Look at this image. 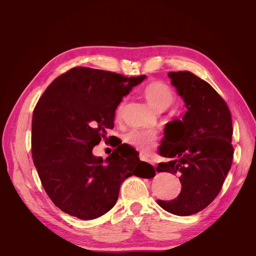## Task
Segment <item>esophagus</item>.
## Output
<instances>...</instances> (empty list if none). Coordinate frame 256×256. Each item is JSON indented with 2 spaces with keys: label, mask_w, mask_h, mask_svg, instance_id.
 <instances>
[{
  "label": "esophagus",
  "mask_w": 256,
  "mask_h": 256,
  "mask_svg": "<svg viewBox=\"0 0 256 256\" xmlns=\"http://www.w3.org/2000/svg\"><path fill=\"white\" fill-rule=\"evenodd\" d=\"M140 158H141V161H145V162H148V163H151V164H153L151 161H150L148 158H146L144 156V155H140ZM154 165V164H153Z\"/></svg>",
  "instance_id": "1"
}]
</instances>
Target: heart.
Segmentation results:
<instances>
[{
  "instance_id": "1",
  "label": "heart",
  "mask_w": 256,
  "mask_h": 256,
  "mask_svg": "<svg viewBox=\"0 0 256 256\" xmlns=\"http://www.w3.org/2000/svg\"><path fill=\"white\" fill-rule=\"evenodd\" d=\"M143 95L146 101L154 108L162 111L168 108L174 101L175 94L173 88L168 83L163 81H153L146 84L143 88ZM124 110V102L120 103L116 108V118H121ZM125 143L131 145L138 151L148 153L155 146L158 142V135L151 131H141V130H132L124 136Z\"/></svg>"
}]
</instances>
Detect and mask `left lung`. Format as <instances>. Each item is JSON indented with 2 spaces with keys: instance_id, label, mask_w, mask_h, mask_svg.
<instances>
[{
  "instance_id": "left-lung-1",
  "label": "left lung",
  "mask_w": 256,
  "mask_h": 256,
  "mask_svg": "<svg viewBox=\"0 0 256 256\" xmlns=\"http://www.w3.org/2000/svg\"><path fill=\"white\" fill-rule=\"evenodd\" d=\"M186 106L182 120L166 124L158 152L168 162L158 172L178 175V196L158 204L180 216L202 211L222 188L233 161L232 115L226 102L204 80L188 71L170 72Z\"/></svg>"
}]
</instances>
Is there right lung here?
<instances>
[{
    "instance_id": "obj_1",
    "label": "right lung",
    "mask_w": 256,
    "mask_h": 256,
    "mask_svg": "<svg viewBox=\"0 0 256 256\" xmlns=\"http://www.w3.org/2000/svg\"><path fill=\"white\" fill-rule=\"evenodd\" d=\"M144 78L76 66L40 98L32 118V158L45 192L63 212L96 218L116 203L125 178L155 175L152 165L124 144L105 161L92 153L101 140L112 138L106 135L114 128L115 110Z\"/></svg>"
}]
</instances>
